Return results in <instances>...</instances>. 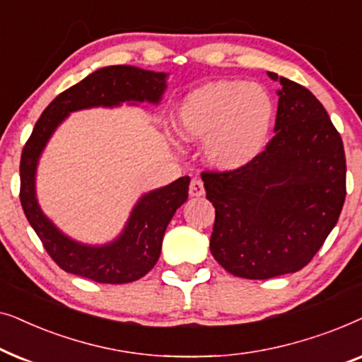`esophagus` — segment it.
Returning <instances> with one entry per match:
<instances>
[{
	"mask_svg": "<svg viewBox=\"0 0 362 362\" xmlns=\"http://www.w3.org/2000/svg\"><path fill=\"white\" fill-rule=\"evenodd\" d=\"M189 194H191V197L204 196V182H202L201 180H197V177H194L189 185Z\"/></svg>",
	"mask_w": 362,
	"mask_h": 362,
	"instance_id": "34e87169",
	"label": "esophagus"
}]
</instances>
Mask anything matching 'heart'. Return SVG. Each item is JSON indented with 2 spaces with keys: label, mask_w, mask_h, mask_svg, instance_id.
<instances>
[{
  "label": "heart",
  "mask_w": 362,
  "mask_h": 362,
  "mask_svg": "<svg viewBox=\"0 0 362 362\" xmlns=\"http://www.w3.org/2000/svg\"><path fill=\"white\" fill-rule=\"evenodd\" d=\"M274 103L264 87L239 81L206 83L181 102L176 128L182 140L202 141V158L217 171H235L264 150Z\"/></svg>",
  "instance_id": "obj_1"
}]
</instances>
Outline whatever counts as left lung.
<instances>
[{"mask_svg": "<svg viewBox=\"0 0 362 362\" xmlns=\"http://www.w3.org/2000/svg\"><path fill=\"white\" fill-rule=\"evenodd\" d=\"M280 82L275 136L235 171L202 173L216 207L211 252L235 276L295 274L313 259L346 197L344 146L328 112L300 83Z\"/></svg>", "mask_w": 362, "mask_h": 362, "instance_id": "left-lung-1", "label": "left lung"}]
</instances>
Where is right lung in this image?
Returning <instances> with one entry per match:
<instances>
[{
  "label": "right lung",
  "mask_w": 362,
  "mask_h": 362,
  "mask_svg": "<svg viewBox=\"0 0 362 362\" xmlns=\"http://www.w3.org/2000/svg\"><path fill=\"white\" fill-rule=\"evenodd\" d=\"M166 72L133 66H108L57 95L42 112L21 155V206L29 224L52 260L67 274L98 284H130L145 276L160 259L165 230L177 207L187 201L189 176L145 192L128 216L127 224L107 244H83L59 229L37 202L36 175L44 148L72 112L86 108L158 105L166 92Z\"/></svg>",
  "instance_id": "add662e5"
}]
</instances>
